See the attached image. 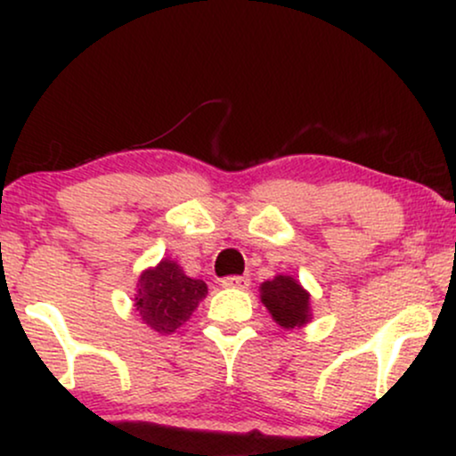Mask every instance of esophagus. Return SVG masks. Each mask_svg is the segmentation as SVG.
Wrapping results in <instances>:
<instances>
[{"mask_svg":"<svg viewBox=\"0 0 456 456\" xmlns=\"http://www.w3.org/2000/svg\"><path fill=\"white\" fill-rule=\"evenodd\" d=\"M223 287H232V289H246L250 285L248 276H227L221 281Z\"/></svg>","mask_w":456,"mask_h":456,"instance_id":"obj_1","label":"esophagus"}]
</instances>
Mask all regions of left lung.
<instances>
[{
	"instance_id": "1",
	"label": "left lung",
	"mask_w": 456,
	"mask_h": 456,
	"mask_svg": "<svg viewBox=\"0 0 456 456\" xmlns=\"http://www.w3.org/2000/svg\"><path fill=\"white\" fill-rule=\"evenodd\" d=\"M261 305L281 328L294 330L305 328L313 319L311 294L296 281L294 276L276 274L274 279L264 281L259 287Z\"/></svg>"
}]
</instances>
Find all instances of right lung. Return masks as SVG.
I'll use <instances>...</instances> for the list:
<instances>
[{
  "label": "right lung",
  "instance_id": "1",
  "mask_svg": "<svg viewBox=\"0 0 456 456\" xmlns=\"http://www.w3.org/2000/svg\"><path fill=\"white\" fill-rule=\"evenodd\" d=\"M208 285L184 274L177 261L165 257L154 268L141 272L134 308L141 322L159 334H171L191 319Z\"/></svg>",
  "mask_w": 456,
  "mask_h": 456
}]
</instances>
